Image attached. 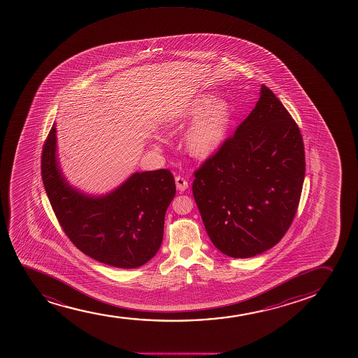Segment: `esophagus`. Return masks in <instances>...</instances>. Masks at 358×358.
I'll return each mask as SVG.
<instances>
[{"instance_id":"1","label":"esophagus","mask_w":358,"mask_h":358,"mask_svg":"<svg viewBox=\"0 0 358 358\" xmlns=\"http://www.w3.org/2000/svg\"><path fill=\"white\" fill-rule=\"evenodd\" d=\"M175 182H176L177 190H180V192H185V189H188V182H187V180L183 178V177H175Z\"/></svg>"}]
</instances>
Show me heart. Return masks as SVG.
Segmentation results:
<instances>
[{"label": "heart", "instance_id": "obj_1", "mask_svg": "<svg viewBox=\"0 0 358 358\" xmlns=\"http://www.w3.org/2000/svg\"><path fill=\"white\" fill-rule=\"evenodd\" d=\"M185 117L194 121L185 133V149L195 158L205 159L224 144L232 122V109L227 101L213 94H197L189 102Z\"/></svg>", "mask_w": 358, "mask_h": 358}]
</instances>
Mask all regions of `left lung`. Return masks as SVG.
<instances>
[{
    "label": "left lung",
    "instance_id": "1",
    "mask_svg": "<svg viewBox=\"0 0 358 358\" xmlns=\"http://www.w3.org/2000/svg\"><path fill=\"white\" fill-rule=\"evenodd\" d=\"M249 117L194 173L193 195L214 246L229 257L271 249L288 231L305 180V148L264 85Z\"/></svg>",
    "mask_w": 358,
    "mask_h": 358
}]
</instances>
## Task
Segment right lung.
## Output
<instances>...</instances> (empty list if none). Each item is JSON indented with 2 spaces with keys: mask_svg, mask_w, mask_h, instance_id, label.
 <instances>
[{
  "mask_svg": "<svg viewBox=\"0 0 358 358\" xmlns=\"http://www.w3.org/2000/svg\"><path fill=\"white\" fill-rule=\"evenodd\" d=\"M56 124L41 153V178L53 212L73 245L95 261L122 269L145 264L161 248L165 212L176 194L168 169L133 173L107 195L69 185L56 152Z\"/></svg>",
  "mask_w": 358,
  "mask_h": 358,
  "instance_id": "add662e5",
  "label": "right lung"
}]
</instances>
